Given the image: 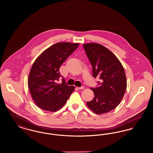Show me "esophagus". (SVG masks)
Instances as JSON below:
<instances>
[{"instance_id":"obj_1","label":"esophagus","mask_w":153,"mask_h":153,"mask_svg":"<svg viewBox=\"0 0 153 153\" xmlns=\"http://www.w3.org/2000/svg\"><path fill=\"white\" fill-rule=\"evenodd\" d=\"M77 89H84V87H83V86H81V87H77Z\"/></svg>"}]
</instances>
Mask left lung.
<instances>
[{"instance_id":"obj_1","label":"left lung","mask_w":153,"mask_h":153,"mask_svg":"<svg viewBox=\"0 0 153 153\" xmlns=\"http://www.w3.org/2000/svg\"><path fill=\"white\" fill-rule=\"evenodd\" d=\"M83 47L92 66V75L99 78L97 87L91 88L95 97L87 102L96 114L115 109L123 97L127 80L123 67L115 55L100 44H84Z\"/></svg>"}]
</instances>
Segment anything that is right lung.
<instances>
[{
    "label": "right lung",
    "mask_w": 153,
    "mask_h": 153,
    "mask_svg": "<svg viewBox=\"0 0 153 153\" xmlns=\"http://www.w3.org/2000/svg\"><path fill=\"white\" fill-rule=\"evenodd\" d=\"M79 44L59 42L43 51L33 64L28 78V87L36 105L45 111L55 112L62 107L74 87L66 84L59 68ZM62 77V83L56 81Z\"/></svg>",
    "instance_id": "obj_1"
}]
</instances>
